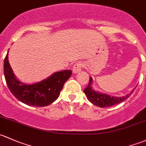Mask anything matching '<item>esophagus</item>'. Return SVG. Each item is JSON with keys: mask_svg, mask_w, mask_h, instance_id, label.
<instances>
[{"mask_svg": "<svg viewBox=\"0 0 146 146\" xmlns=\"http://www.w3.org/2000/svg\"><path fill=\"white\" fill-rule=\"evenodd\" d=\"M83 67V64L81 62H78L73 66V73H77L81 71V69Z\"/></svg>", "mask_w": 146, "mask_h": 146, "instance_id": "obj_1", "label": "esophagus"}]
</instances>
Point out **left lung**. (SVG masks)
Returning <instances> with one entry per match:
<instances>
[{
    "mask_svg": "<svg viewBox=\"0 0 146 146\" xmlns=\"http://www.w3.org/2000/svg\"><path fill=\"white\" fill-rule=\"evenodd\" d=\"M93 79L92 78H90V81L87 87L84 90V92L87 96L88 100L96 106L101 107V108H106V107L112 106L113 105L122 102L127 98L129 97L131 94L134 92V90H132L130 93L127 94L126 96H113L106 94L101 93L100 92L95 91L92 88Z\"/></svg>",
    "mask_w": 146,
    "mask_h": 146,
    "instance_id": "8db88e82",
    "label": "left lung"
}]
</instances>
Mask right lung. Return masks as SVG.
<instances>
[{
  "mask_svg": "<svg viewBox=\"0 0 146 146\" xmlns=\"http://www.w3.org/2000/svg\"><path fill=\"white\" fill-rule=\"evenodd\" d=\"M71 74L70 70H61L40 82L25 84L15 76L8 61V52L4 60V75L10 91L21 102L32 106H47L52 104L58 99L64 83Z\"/></svg>",
  "mask_w": 146,
  "mask_h": 146,
  "instance_id": "right-lung-1",
  "label": "right lung"
}]
</instances>
